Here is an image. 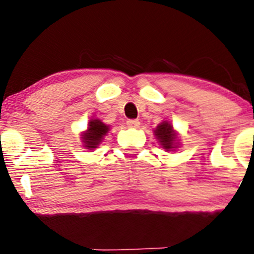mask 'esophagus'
<instances>
[{
  "label": "esophagus",
  "instance_id": "esophagus-1",
  "mask_svg": "<svg viewBox=\"0 0 254 254\" xmlns=\"http://www.w3.org/2000/svg\"><path fill=\"white\" fill-rule=\"evenodd\" d=\"M140 122L138 120H128L127 121V126L129 128H138L139 127Z\"/></svg>",
  "mask_w": 254,
  "mask_h": 254
}]
</instances>
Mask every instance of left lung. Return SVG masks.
Returning <instances> with one entry per match:
<instances>
[{
    "label": "left lung",
    "instance_id": "8db88e82",
    "mask_svg": "<svg viewBox=\"0 0 254 254\" xmlns=\"http://www.w3.org/2000/svg\"><path fill=\"white\" fill-rule=\"evenodd\" d=\"M154 134L159 140V144L165 150H174L178 147V135L172 125L168 121H163L154 129Z\"/></svg>",
    "mask_w": 254,
    "mask_h": 254
}]
</instances>
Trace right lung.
<instances>
[{
    "label": "right lung",
    "instance_id": "add662e5",
    "mask_svg": "<svg viewBox=\"0 0 254 254\" xmlns=\"http://www.w3.org/2000/svg\"><path fill=\"white\" fill-rule=\"evenodd\" d=\"M110 126L105 125L101 120L94 119L87 125V129L82 132L81 139L84 143V147L86 149H94L102 142L106 133L109 132Z\"/></svg>",
    "mask_w": 254,
    "mask_h": 254
}]
</instances>
